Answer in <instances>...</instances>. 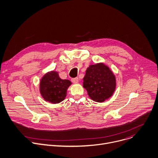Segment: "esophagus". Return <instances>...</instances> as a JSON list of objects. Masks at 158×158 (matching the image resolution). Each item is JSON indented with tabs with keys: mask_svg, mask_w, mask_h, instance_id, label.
<instances>
[{
	"mask_svg": "<svg viewBox=\"0 0 158 158\" xmlns=\"http://www.w3.org/2000/svg\"><path fill=\"white\" fill-rule=\"evenodd\" d=\"M78 78H72V81L73 83H77L78 82Z\"/></svg>",
	"mask_w": 158,
	"mask_h": 158,
	"instance_id": "obj_1",
	"label": "esophagus"
}]
</instances>
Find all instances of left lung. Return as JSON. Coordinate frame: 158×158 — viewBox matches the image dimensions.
I'll use <instances>...</instances> for the list:
<instances>
[{
	"label": "left lung",
	"mask_w": 158,
	"mask_h": 158,
	"mask_svg": "<svg viewBox=\"0 0 158 158\" xmlns=\"http://www.w3.org/2000/svg\"><path fill=\"white\" fill-rule=\"evenodd\" d=\"M83 80L88 96L96 102L102 103L110 98L116 89V77L103 63L90 65Z\"/></svg>",
	"instance_id": "obj_1"
}]
</instances>
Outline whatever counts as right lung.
<instances>
[{"label":"right lung","instance_id":"obj_1","mask_svg":"<svg viewBox=\"0 0 158 158\" xmlns=\"http://www.w3.org/2000/svg\"><path fill=\"white\" fill-rule=\"evenodd\" d=\"M71 85L70 80L61 79L57 72H48L40 80V93L46 102L52 104L59 103L65 100L67 89Z\"/></svg>","mask_w":158,"mask_h":158}]
</instances>
